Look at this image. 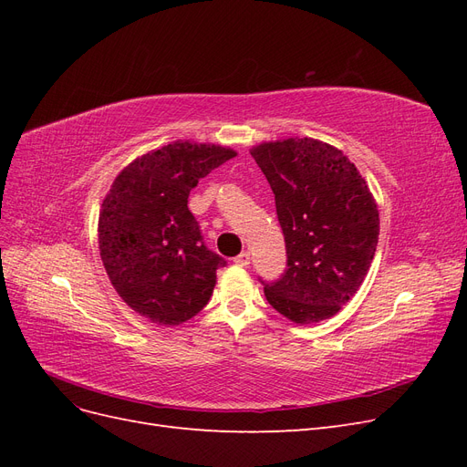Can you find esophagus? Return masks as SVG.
Wrapping results in <instances>:
<instances>
[{
	"label": "esophagus",
	"mask_w": 467,
	"mask_h": 467,
	"mask_svg": "<svg viewBox=\"0 0 467 467\" xmlns=\"http://www.w3.org/2000/svg\"><path fill=\"white\" fill-rule=\"evenodd\" d=\"M234 263H235V265H239V266H249V263H251V255H249V251L239 253V255L234 259Z\"/></svg>",
	"instance_id": "obj_1"
}]
</instances>
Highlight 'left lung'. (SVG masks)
<instances>
[{
	"label": "left lung",
	"mask_w": 467,
	"mask_h": 467,
	"mask_svg": "<svg viewBox=\"0 0 467 467\" xmlns=\"http://www.w3.org/2000/svg\"><path fill=\"white\" fill-rule=\"evenodd\" d=\"M275 192L288 268L265 285L278 314L307 325L333 317L362 286L372 265L379 214L357 165L316 138L253 146Z\"/></svg>",
	"instance_id": "obj_1"
}]
</instances>
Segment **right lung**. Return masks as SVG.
<instances>
[{"instance_id":"obj_1","label":"right lung","mask_w":467,"mask_h":467,"mask_svg":"<svg viewBox=\"0 0 467 467\" xmlns=\"http://www.w3.org/2000/svg\"><path fill=\"white\" fill-rule=\"evenodd\" d=\"M237 151L177 140L140 155L112 181L99 212V251L120 298L138 316L177 327L208 304L216 268L189 192Z\"/></svg>"}]
</instances>
